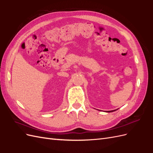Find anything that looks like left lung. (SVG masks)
Here are the masks:
<instances>
[{
    "mask_svg": "<svg viewBox=\"0 0 153 153\" xmlns=\"http://www.w3.org/2000/svg\"><path fill=\"white\" fill-rule=\"evenodd\" d=\"M116 110H111V111H108V112H114V111H115Z\"/></svg>",
    "mask_w": 153,
    "mask_h": 153,
    "instance_id": "obj_1",
    "label": "left lung"
}]
</instances>
